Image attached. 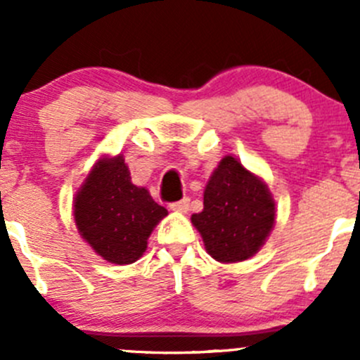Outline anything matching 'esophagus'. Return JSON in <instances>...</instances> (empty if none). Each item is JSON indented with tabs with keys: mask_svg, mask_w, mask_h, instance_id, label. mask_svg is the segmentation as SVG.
<instances>
[{
	"mask_svg": "<svg viewBox=\"0 0 360 360\" xmlns=\"http://www.w3.org/2000/svg\"><path fill=\"white\" fill-rule=\"evenodd\" d=\"M170 209H172L174 212H188V209H190V198H183V200L172 202L170 203Z\"/></svg>",
	"mask_w": 360,
	"mask_h": 360,
	"instance_id": "esophagus-1",
	"label": "esophagus"
}]
</instances>
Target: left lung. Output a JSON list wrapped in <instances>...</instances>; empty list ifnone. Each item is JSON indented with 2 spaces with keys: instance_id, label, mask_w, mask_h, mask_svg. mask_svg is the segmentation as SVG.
<instances>
[{
  "instance_id": "8db88e82",
  "label": "left lung",
  "mask_w": 360,
  "mask_h": 360,
  "mask_svg": "<svg viewBox=\"0 0 360 360\" xmlns=\"http://www.w3.org/2000/svg\"><path fill=\"white\" fill-rule=\"evenodd\" d=\"M207 252L221 263L254 256L275 223V203L266 184L224 157L203 191V210L191 216Z\"/></svg>"
}]
</instances>
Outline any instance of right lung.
I'll return each instance as SVG.
<instances>
[{
    "label": "right lung",
    "mask_w": 360,
    "mask_h": 360,
    "mask_svg": "<svg viewBox=\"0 0 360 360\" xmlns=\"http://www.w3.org/2000/svg\"><path fill=\"white\" fill-rule=\"evenodd\" d=\"M167 216L148 190L134 186L125 160H101L75 200V219L82 237L99 256L130 264L146 250L148 237Z\"/></svg>",
    "instance_id": "1"
}]
</instances>
